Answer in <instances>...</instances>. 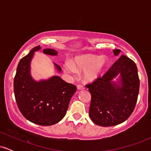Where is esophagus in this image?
<instances>
[{"label": "esophagus", "mask_w": 151, "mask_h": 151, "mask_svg": "<svg viewBox=\"0 0 151 151\" xmlns=\"http://www.w3.org/2000/svg\"><path fill=\"white\" fill-rule=\"evenodd\" d=\"M84 89H85V88H84V86H83L81 85H77V89L78 90H83Z\"/></svg>", "instance_id": "esophagus-1"}]
</instances>
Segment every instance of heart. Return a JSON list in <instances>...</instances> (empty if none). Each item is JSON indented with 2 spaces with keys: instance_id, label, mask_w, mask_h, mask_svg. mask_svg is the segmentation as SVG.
Returning a JSON list of instances; mask_svg holds the SVG:
<instances>
[{
  "instance_id": "1",
  "label": "heart",
  "mask_w": 151,
  "mask_h": 151,
  "mask_svg": "<svg viewBox=\"0 0 151 151\" xmlns=\"http://www.w3.org/2000/svg\"><path fill=\"white\" fill-rule=\"evenodd\" d=\"M108 63L106 56L84 55L75 57L73 62L67 60L64 69L67 73L75 74L77 70L84 71V79L87 81H93L103 74Z\"/></svg>"
}]
</instances>
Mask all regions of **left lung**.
Returning <instances> with one entry per match:
<instances>
[{
  "label": "left lung",
  "instance_id": "1",
  "mask_svg": "<svg viewBox=\"0 0 151 151\" xmlns=\"http://www.w3.org/2000/svg\"><path fill=\"white\" fill-rule=\"evenodd\" d=\"M113 52L118 56L121 50ZM86 86L91 95V120L101 126L118 125L127 120L136 106L140 86L138 69L133 60L121 55L103 77Z\"/></svg>",
  "mask_w": 151,
  "mask_h": 151
}]
</instances>
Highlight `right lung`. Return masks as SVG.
Here are the masks:
<instances>
[{
	"mask_svg": "<svg viewBox=\"0 0 151 151\" xmlns=\"http://www.w3.org/2000/svg\"><path fill=\"white\" fill-rule=\"evenodd\" d=\"M40 49V45L32 48L19 62L13 83L14 93L19 110L26 119L37 125L52 126L65 116L77 87L59 76L35 80L30 73V63L35 52ZM43 53L58 55L53 49H44ZM54 65L59 72H62L60 66Z\"/></svg>",
	"mask_w": 151,
	"mask_h": 151,
	"instance_id": "add662e5",
	"label": "right lung"
}]
</instances>
